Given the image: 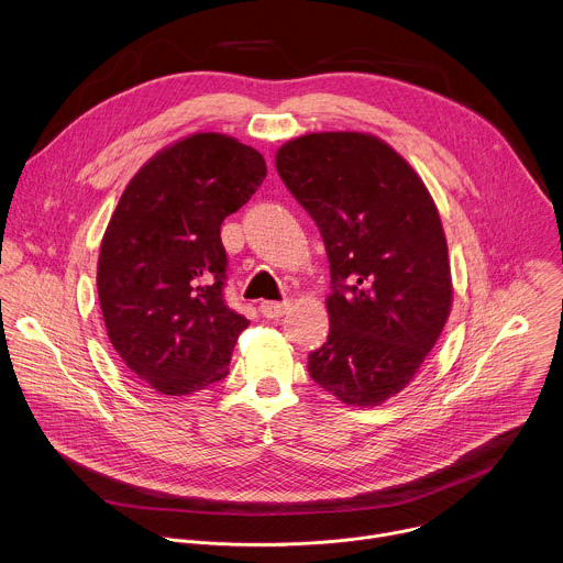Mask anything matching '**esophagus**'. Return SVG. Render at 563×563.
Instances as JSON below:
<instances>
[{
  "mask_svg": "<svg viewBox=\"0 0 563 563\" xmlns=\"http://www.w3.org/2000/svg\"><path fill=\"white\" fill-rule=\"evenodd\" d=\"M287 309H289V302H272V300L261 302V311L267 318H280L287 313Z\"/></svg>",
  "mask_w": 563,
  "mask_h": 563,
  "instance_id": "obj_1",
  "label": "esophagus"
}]
</instances>
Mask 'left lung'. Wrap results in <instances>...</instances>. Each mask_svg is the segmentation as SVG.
Masks as SVG:
<instances>
[{"instance_id":"obj_1","label":"left lung","mask_w":563,"mask_h":563,"mask_svg":"<svg viewBox=\"0 0 563 563\" xmlns=\"http://www.w3.org/2000/svg\"><path fill=\"white\" fill-rule=\"evenodd\" d=\"M276 169L330 258V336L307 369L345 406L406 389L443 332L452 276L439 209L419 174L372 133L285 142Z\"/></svg>"}]
</instances>
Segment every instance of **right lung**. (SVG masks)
Listing matches in <instances>:
<instances>
[{"label":"right lung","mask_w":563,"mask_h":563,"mask_svg":"<svg viewBox=\"0 0 563 563\" xmlns=\"http://www.w3.org/2000/svg\"><path fill=\"white\" fill-rule=\"evenodd\" d=\"M267 176L263 155L222 133L157 151L131 178L100 245L107 334L155 391L187 396L220 380L250 320L227 307L222 220Z\"/></svg>","instance_id":"1"}]
</instances>
